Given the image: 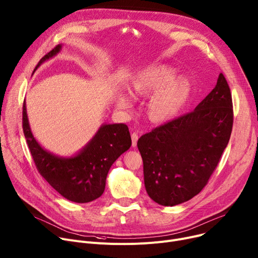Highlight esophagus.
<instances>
[{"instance_id":"obj_1","label":"esophagus","mask_w":258,"mask_h":258,"mask_svg":"<svg viewBox=\"0 0 258 258\" xmlns=\"http://www.w3.org/2000/svg\"><path fill=\"white\" fill-rule=\"evenodd\" d=\"M131 140H132V147L135 148L136 145H138V141H139V134L136 132H133L131 134Z\"/></svg>"}]
</instances>
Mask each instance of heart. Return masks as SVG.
<instances>
[{
    "mask_svg": "<svg viewBox=\"0 0 258 258\" xmlns=\"http://www.w3.org/2000/svg\"><path fill=\"white\" fill-rule=\"evenodd\" d=\"M177 71L169 66L156 64L135 72L127 82L128 93L134 98L150 96L145 105V113L150 122L163 123L173 118L190 99L191 81L177 77ZM114 101L119 109L132 107L131 99L117 92Z\"/></svg>",
    "mask_w": 258,
    "mask_h": 258,
    "instance_id": "heart-1",
    "label": "heart"
}]
</instances>
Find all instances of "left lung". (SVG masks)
<instances>
[{"mask_svg": "<svg viewBox=\"0 0 258 258\" xmlns=\"http://www.w3.org/2000/svg\"><path fill=\"white\" fill-rule=\"evenodd\" d=\"M232 98L224 75L194 111L143 135L138 148L149 197L163 206L190 200L208 179L228 145Z\"/></svg>", "mask_w": 258, "mask_h": 258, "instance_id": "left-lung-1", "label": "left lung"}]
</instances>
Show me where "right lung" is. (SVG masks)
<instances>
[{
	"label": "right lung",
	"instance_id": "obj_1",
	"mask_svg": "<svg viewBox=\"0 0 258 258\" xmlns=\"http://www.w3.org/2000/svg\"><path fill=\"white\" fill-rule=\"evenodd\" d=\"M61 48L62 44H58L44 55L33 73ZM23 130L39 174L66 199L76 203L92 202L102 196L110 166L131 147L127 125L103 124L78 153L71 157L55 155L35 140L30 128L26 102L23 105Z\"/></svg>",
	"mask_w": 258,
	"mask_h": 258
}]
</instances>
